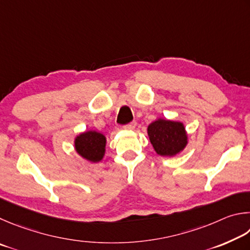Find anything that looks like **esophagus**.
<instances>
[{"label":"esophagus","instance_id":"esophagus-1","mask_svg":"<svg viewBox=\"0 0 250 250\" xmlns=\"http://www.w3.org/2000/svg\"><path fill=\"white\" fill-rule=\"evenodd\" d=\"M136 125H137L136 122H132V123H129L128 125H126L125 128L126 129H134L135 127H136Z\"/></svg>","mask_w":250,"mask_h":250}]
</instances>
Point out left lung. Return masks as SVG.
<instances>
[{
    "instance_id": "obj_1",
    "label": "left lung",
    "mask_w": 250,
    "mask_h": 250,
    "mask_svg": "<svg viewBox=\"0 0 250 250\" xmlns=\"http://www.w3.org/2000/svg\"><path fill=\"white\" fill-rule=\"evenodd\" d=\"M147 134L157 155L163 157L179 155L189 143L186 126L180 121L159 117L148 125Z\"/></svg>"
}]
</instances>
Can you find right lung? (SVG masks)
<instances>
[{"label": "right lung", "instance_id": "right-lung-1", "mask_svg": "<svg viewBox=\"0 0 250 250\" xmlns=\"http://www.w3.org/2000/svg\"><path fill=\"white\" fill-rule=\"evenodd\" d=\"M74 150L82 159L91 164L100 163L105 156L106 137L96 130H85L76 136L73 142Z\"/></svg>", "mask_w": 250, "mask_h": 250}]
</instances>
